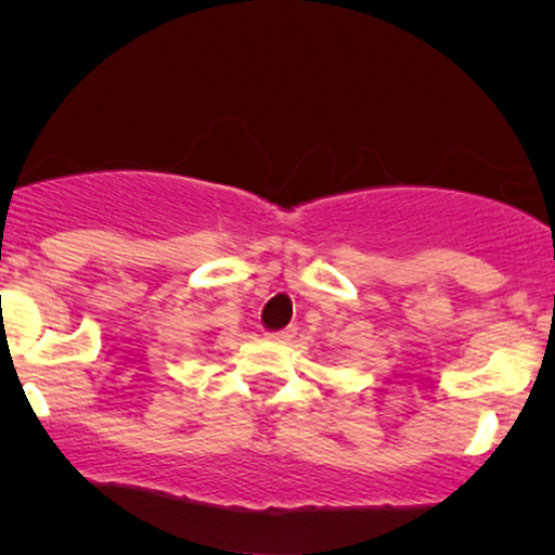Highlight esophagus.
<instances>
[{"label":"esophagus","mask_w":555,"mask_h":555,"mask_svg":"<svg viewBox=\"0 0 555 555\" xmlns=\"http://www.w3.org/2000/svg\"><path fill=\"white\" fill-rule=\"evenodd\" d=\"M295 336H297V328L289 326V328H284V331H276V334H269V339L282 341V344H289L292 339H295Z\"/></svg>","instance_id":"1"}]
</instances>
